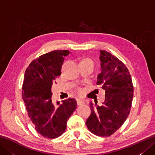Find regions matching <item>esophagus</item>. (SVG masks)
I'll return each instance as SVG.
<instances>
[{
    "label": "esophagus",
    "mask_w": 155,
    "mask_h": 155,
    "mask_svg": "<svg viewBox=\"0 0 155 155\" xmlns=\"http://www.w3.org/2000/svg\"><path fill=\"white\" fill-rule=\"evenodd\" d=\"M84 101L83 100H79V99H77V104L78 105H81V104H84Z\"/></svg>",
    "instance_id": "1"
}]
</instances>
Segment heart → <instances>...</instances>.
Here are the masks:
<instances>
[{"instance_id":"b5f03b06","label":"heart","mask_w":155,"mask_h":155,"mask_svg":"<svg viewBox=\"0 0 155 155\" xmlns=\"http://www.w3.org/2000/svg\"><path fill=\"white\" fill-rule=\"evenodd\" d=\"M80 63H84V64H91L94 67V62L92 60L91 58H84L83 59H82ZM77 92L78 93H81V88H77Z\"/></svg>"}]
</instances>
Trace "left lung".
<instances>
[{"mask_svg": "<svg viewBox=\"0 0 155 155\" xmlns=\"http://www.w3.org/2000/svg\"><path fill=\"white\" fill-rule=\"evenodd\" d=\"M102 71L97 84L105 91V100L101 106L91 103V114L86 124L92 133L107 137L117 130L130 113L134 88L128 68L110 52L101 51Z\"/></svg>", "mask_w": 155, "mask_h": 155, "instance_id": "8db88e82", "label": "left lung"}]
</instances>
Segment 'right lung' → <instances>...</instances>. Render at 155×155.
<instances>
[{
	"mask_svg": "<svg viewBox=\"0 0 155 155\" xmlns=\"http://www.w3.org/2000/svg\"><path fill=\"white\" fill-rule=\"evenodd\" d=\"M68 50L53 51L32 61L26 69L22 96L28 117L42 137L55 139L64 133L67 120L77 108V101L68 98L52 103L51 88L57 77Z\"/></svg>",
	"mask_w": 155,
	"mask_h": 155,
	"instance_id": "1",
	"label": "right lung"
}]
</instances>
